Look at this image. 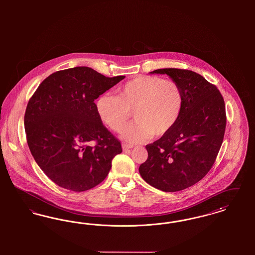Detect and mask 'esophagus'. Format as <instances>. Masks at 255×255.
<instances>
[{
  "instance_id": "esophagus-1",
  "label": "esophagus",
  "mask_w": 255,
  "mask_h": 255,
  "mask_svg": "<svg viewBox=\"0 0 255 255\" xmlns=\"http://www.w3.org/2000/svg\"><path fill=\"white\" fill-rule=\"evenodd\" d=\"M133 146L130 145V144H127V143H122V148H123V151H126L128 149H131Z\"/></svg>"
}]
</instances>
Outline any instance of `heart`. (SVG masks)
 Instances as JSON below:
<instances>
[{
	"instance_id": "obj_1",
	"label": "heart",
	"mask_w": 255,
	"mask_h": 255,
	"mask_svg": "<svg viewBox=\"0 0 255 255\" xmlns=\"http://www.w3.org/2000/svg\"><path fill=\"white\" fill-rule=\"evenodd\" d=\"M183 94L180 85L159 76L140 75L118 89V96L103 94L97 100L100 120L115 132H120L132 117L135 122L123 132L131 143L169 133L180 119Z\"/></svg>"
}]
</instances>
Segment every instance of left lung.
<instances>
[{
  "label": "left lung",
  "instance_id": "1",
  "mask_svg": "<svg viewBox=\"0 0 255 255\" xmlns=\"http://www.w3.org/2000/svg\"><path fill=\"white\" fill-rule=\"evenodd\" d=\"M182 88L183 105L169 133L146 145L148 158L139 166L142 179L165 192L185 189L213 166L227 125L225 101L217 87L201 74L182 69H159Z\"/></svg>",
  "mask_w": 255,
  "mask_h": 255
}]
</instances>
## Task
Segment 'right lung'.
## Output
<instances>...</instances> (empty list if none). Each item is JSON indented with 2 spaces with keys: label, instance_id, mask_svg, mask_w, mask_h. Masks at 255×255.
Returning <instances> with one entry per match:
<instances>
[{
  "label": "right lung",
  "instance_id": "obj_1",
  "mask_svg": "<svg viewBox=\"0 0 255 255\" xmlns=\"http://www.w3.org/2000/svg\"><path fill=\"white\" fill-rule=\"evenodd\" d=\"M124 77L75 67L51 73L30 97L24 120L27 145L57 185L81 192L109 174L122 143L103 125L95 100Z\"/></svg>",
  "mask_w": 255,
  "mask_h": 255
}]
</instances>
